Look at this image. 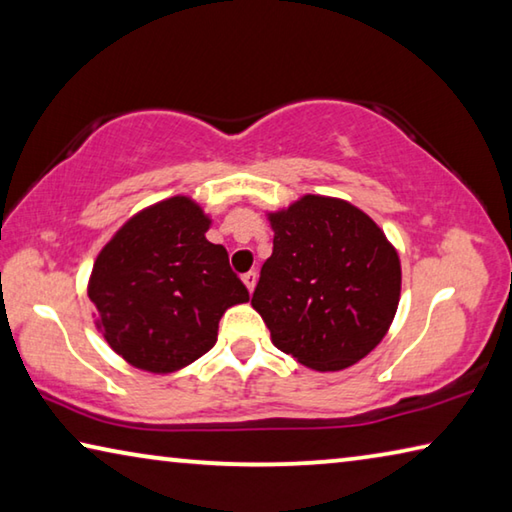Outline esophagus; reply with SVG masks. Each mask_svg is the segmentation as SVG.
<instances>
[{
	"mask_svg": "<svg viewBox=\"0 0 512 512\" xmlns=\"http://www.w3.org/2000/svg\"><path fill=\"white\" fill-rule=\"evenodd\" d=\"M244 284H246V287H248V291L253 293L255 284H257V273H255V271H248V273L244 275Z\"/></svg>",
	"mask_w": 512,
	"mask_h": 512,
	"instance_id": "obj_1",
	"label": "esophagus"
}]
</instances>
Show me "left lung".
Instances as JSON below:
<instances>
[{"instance_id": "obj_1", "label": "left lung", "mask_w": 512, "mask_h": 512, "mask_svg": "<svg viewBox=\"0 0 512 512\" xmlns=\"http://www.w3.org/2000/svg\"><path fill=\"white\" fill-rule=\"evenodd\" d=\"M268 221L273 255L250 305L275 348L320 372L361 361L395 318L397 250L366 212L341 198L307 194Z\"/></svg>"}]
</instances>
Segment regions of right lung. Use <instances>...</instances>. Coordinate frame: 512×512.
Returning a JSON list of instances; mask_svg holds the SVG:
<instances>
[{
    "label": "right lung",
    "instance_id": "obj_1",
    "mask_svg": "<svg viewBox=\"0 0 512 512\" xmlns=\"http://www.w3.org/2000/svg\"><path fill=\"white\" fill-rule=\"evenodd\" d=\"M210 216L189 196L137 212L94 262L88 296L103 339L131 366L167 375L212 348L225 309L248 302L228 250L205 239Z\"/></svg>",
    "mask_w": 512,
    "mask_h": 512
}]
</instances>
